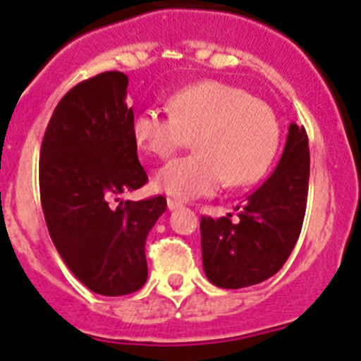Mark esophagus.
Returning <instances> with one entry per match:
<instances>
[{
    "instance_id": "obj_1",
    "label": "esophagus",
    "mask_w": 361,
    "mask_h": 361,
    "mask_svg": "<svg viewBox=\"0 0 361 361\" xmlns=\"http://www.w3.org/2000/svg\"><path fill=\"white\" fill-rule=\"evenodd\" d=\"M178 207H181L180 201L171 200V197H169V200H167V209H169V210H174V209H178Z\"/></svg>"
}]
</instances>
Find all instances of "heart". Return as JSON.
<instances>
[{"label":"heart","mask_w":361,"mask_h":361,"mask_svg":"<svg viewBox=\"0 0 361 361\" xmlns=\"http://www.w3.org/2000/svg\"><path fill=\"white\" fill-rule=\"evenodd\" d=\"M171 115L140 109L131 135L144 152L160 160L174 157L194 138L196 152L171 161L154 176V187L178 200L210 196L223 181L248 185L274 160L279 124L268 104L217 80L185 87L169 102Z\"/></svg>","instance_id":"heart-1"}]
</instances>
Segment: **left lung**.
Segmentation results:
<instances>
[{
  "instance_id": "1",
  "label": "left lung",
  "mask_w": 361,
  "mask_h": 361,
  "mask_svg": "<svg viewBox=\"0 0 361 361\" xmlns=\"http://www.w3.org/2000/svg\"><path fill=\"white\" fill-rule=\"evenodd\" d=\"M310 187V147L304 126L288 129L274 174L255 188L232 221L201 217L204 275L217 288L259 284L288 261L300 235Z\"/></svg>"
}]
</instances>
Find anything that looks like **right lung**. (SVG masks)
<instances>
[{"label": "right lung", "instance_id": "add662e5", "mask_svg": "<svg viewBox=\"0 0 361 361\" xmlns=\"http://www.w3.org/2000/svg\"><path fill=\"white\" fill-rule=\"evenodd\" d=\"M128 82L122 71H104L71 87L54 109L39 158L51 241L71 274L106 297L145 284V239L167 209L164 196L116 197L147 183L131 135Z\"/></svg>", "mask_w": 361, "mask_h": 361}]
</instances>
